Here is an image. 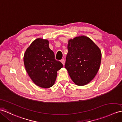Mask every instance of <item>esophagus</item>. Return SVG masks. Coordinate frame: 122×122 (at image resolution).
<instances>
[{"label":"esophagus","instance_id":"1","mask_svg":"<svg viewBox=\"0 0 122 122\" xmlns=\"http://www.w3.org/2000/svg\"><path fill=\"white\" fill-rule=\"evenodd\" d=\"M61 62H62V64H63V65H64V63H65V60H64V59H62V60H61Z\"/></svg>","mask_w":122,"mask_h":122}]
</instances>
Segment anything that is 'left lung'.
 Wrapping results in <instances>:
<instances>
[{
  "label": "left lung",
  "instance_id": "obj_1",
  "mask_svg": "<svg viewBox=\"0 0 122 122\" xmlns=\"http://www.w3.org/2000/svg\"><path fill=\"white\" fill-rule=\"evenodd\" d=\"M65 67L73 82L84 86L93 80L99 69L101 52L89 38L81 36L68 41Z\"/></svg>",
  "mask_w": 122,
  "mask_h": 122
}]
</instances>
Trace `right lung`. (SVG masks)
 Wrapping results in <instances>:
<instances>
[{
  "mask_svg": "<svg viewBox=\"0 0 122 122\" xmlns=\"http://www.w3.org/2000/svg\"><path fill=\"white\" fill-rule=\"evenodd\" d=\"M25 69L36 85L48 88L55 84L57 71L63 66L56 60L54 52L49 47V41L36 39L27 48L24 56Z\"/></svg>",
  "mask_w": 122,
  "mask_h": 122,
  "instance_id": "right-lung-1",
  "label": "right lung"
}]
</instances>
